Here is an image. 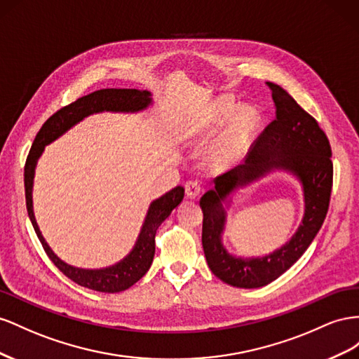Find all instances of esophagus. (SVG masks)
I'll return each mask as SVG.
<instances>
[{
	"label": "esophagus",
	"mask_w": 359,
	"mask_h": 359,
	"mask_svg": "<svg viewBox=\"0 0 359 359\" xmlns=\"http://www.w3.org/2000/svg\"><path fill=\"white\" fill-rule=\"evenodd\" d=\"M185 191H187V196H188L189 198H196L197 196H200V192H201L200 182H197V180H189V182H187Z\"/></svg>",
	"instance_id": "34e87169"
}]
</instances>
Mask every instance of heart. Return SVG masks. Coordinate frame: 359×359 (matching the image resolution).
<instances>
[{
    "instance_id": "heart-1",
    "label": "heart",
    "mask_w": 359,
    "mask_h": 359,
    "mask_svg": "<svg viewBox=\"0 0 359 359\" xmlns=\"http://www.w3.org/2000/svg\"><path fill=\"white\" fill-rule=\"evenodd\" d=\"M239 104L231 97H222L215 105V112L212 123L215 126H221L227 123L231 117L229 129L221 141L217 156H215V163L217 165H225L236 161L247 151L254 142L255 135L260 126V112L252 107H242L239 110Z\"/></svg>"
}]
</instances>
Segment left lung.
<instances>
[{"label": "left lung", "instance_id": "8db88e82", "mask_svg": "<svg viewBox=\"0 0 359 359\" xmlns=\"http://www.w3.org/2000/svg\"><path fill=\"white\" fill-rule=\"evenodd\" d=\"M266 84L272 91L275 120L254 141L245 162L215 179V188L200 200L201 242L209 268L219 280L241 289L263 287L298 262L322 227L332 189V151L325 132L283 87ZM272 169L290 170L303 183L306 200L303 224L294 238L272 255L257 259L234 258L220 242L224 224L222 201L234 189Z\"/></svg>", "mask_w": 359, "mask_h": 359}]
</instances>
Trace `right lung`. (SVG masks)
<instances>
[{
    "mask_svg": "<svg viewBox=\"0 0 359 359\" xmlns=\"http://www.w3.org/2000/svg\"><path fill=\"white\" fill-rule=\"evenodd\" d=\"M151 102L150 93L147 90L137 88H102L93 91L87 96L76 99L72 104L58 109L55 114L50 116L43 126L40 128L37 135L33 141V146L25 161L24 168V183H25V201L28 217L32 219L34 231L42 243L45 252L57 268L63 272L67 278L74 283L83 285V287L104 292V293H117L129 289L138 280L146 275L150 269L153 255H155V236L159 225L165 221L172 209H176L185 196L183 187H176L167 192L165 196L155 200L149 208L147 217L142 224L138 241L125 259L114 266H109L105 269H81L70 266L60 260L57 255L48 247L42 233H40L33 212V180L37 159L42 155L45 146L53 142L58 137L65 134L72 126H75L78 121L84 117L95 114L102 111H120V112H137L146 109Z\"/></svg>",
    "mask_w": 359,
    "mask_h": 359,
    "instance_id": "add662e5",
    "label": "right lung"
}]
</instances>
